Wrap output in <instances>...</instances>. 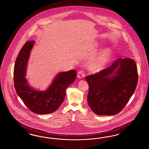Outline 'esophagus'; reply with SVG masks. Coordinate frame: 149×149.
Segmentation results:
<instances>
[{
  "label": "esophagus",
  "mask_w": 149,
  "mask_h": 149,
  "mask_svg": "<svg viewBox=\"0 0 149 149\" xmlns=\"http://www.w3.org/2000/svg\"><path fill=\"white\" fill-rule=\"evenodd\" d=\"M85 77V74L83 71H79L77 74V77L80 79H84Z\"/></svg>",
  "instance_id": "34e87169"
}]
</instances>
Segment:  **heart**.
<instances>
[{"label":"heart","mask_w":149,"mask_h":149,"mask_svg":"<svg viewBox=\"0 0 149 149\" xmlns=\"http://www.w3.org/2000/svg\"><path fill=\"white\" fill-rule=\"evenodd\" d=\"M108 57V51H103L93 62V65L96 68H99L103 65Z\"/></svg>","instance_id":"1"}]
</instances>
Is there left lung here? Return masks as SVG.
Here are the masks:
<instances>
[{
	"label": "left lung",
	"instance_id": "obj_1",
	"mask_svg": "<svg viewBox=\"0 0 149 149\" xmlns=\"http://www.w3.org/2000/svg\"><path fill=\"white\" fill-rule=\"evenodd\" d=\"M87 100L92 111L100 116H113L123 109L134 94L137 69L131 58H117L109 67L86 77Z\"/></svg>",
	"mask_w": 149,
	"mask_h": 149
}]
</instances>
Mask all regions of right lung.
I'll list each match as a JSON object with an SVG mask.
<instances>
[{"label":"right lung","mask_w":149,"mask_h":149,"mask_svg":"<svg viewBox=\"0 0 149 149\" xmlns=\"http://www.w3.org/2000/svg\"><path fill=\"white\" fill-rule=\"evenodd\" d=\"M34 44V41L27 42L17 58L13 74L15 89L24 104L33 113L47 114L55 111L61 104L65 98L66 89L75 81L77 73L74 69L58 73L45 91L32 87L26 76Z\"/></svg>","instance_id":"add662e5"}]
</instances>
